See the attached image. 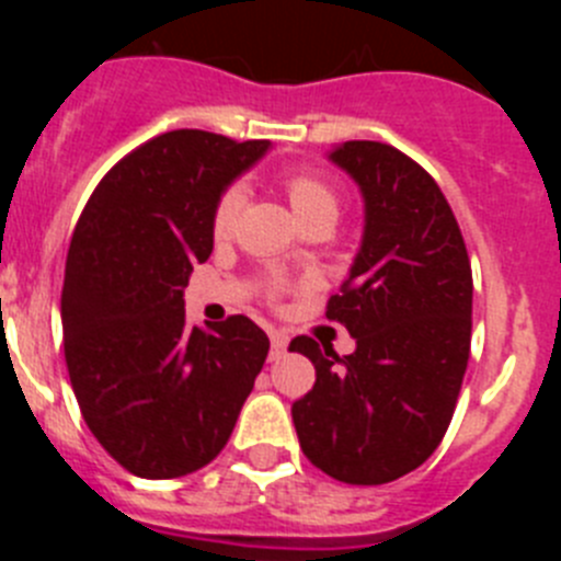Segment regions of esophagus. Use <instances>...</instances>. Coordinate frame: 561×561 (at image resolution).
<instances>
[{"label": "esophagus", "instance_id": "obj_1", "mask_svg": "<svg viewBox=\"0 0 561 561\" xmlns=\"http://www.w3.org/2000/svg\"><path fill=\"white\" fill-rule=\"evenodd\" d=\"M270 342H272V359H280L286 354V345H289V334L286 331H270Z\"/></svg>", "mask_w": 561, "mask_h": 561}]
</instances>
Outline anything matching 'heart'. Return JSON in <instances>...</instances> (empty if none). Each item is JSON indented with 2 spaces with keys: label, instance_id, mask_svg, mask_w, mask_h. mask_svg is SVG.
<instances>
[{
  "label": "heart",
  "instance_id": "b5f03b06",
  "mask_svg": "<svg viewBox=\"0 0 561 561\" xmlns=\"http://www.w3.org/2000/svg\"><path fill=\"white\" fill-rule=\"evenodd\" d=\"M286 196H289L291 207L306 225H314L320 219H336V210H340V196H336L334 185L325 182L323 176L317 173H289L284 180ZM244 205V187L230 185L221 191L219 202L213 207V236L227 238L236 227L238 213ZM280 280H272V291H277Z\"/></svg>",
  "mask_w": 561,
  "mask_h": 561
}]
</instances>
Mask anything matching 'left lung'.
I'll return each instance as SVG.
<instances>
[{"label":"left lung","mask_w":561,"mask_h":561,"mask_svg":"<svg viewBox=\"0 0 561 561\" xmlns=\"http://www.w3.org/2000/svg\"><path fill=\"white\" fill-rule=\"evenodd\" d=\"M365 199V232L325 317L356 351L311 336L314 388L291 404L306 458L329 478L381 485L419 469L453 421L472 345V266L438 182L388 142L348 140L329 153Z\"/></svg>","instance_id":"obj_1"}]
</instances>
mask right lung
<instances>
[{
    "instance_id": "add662e5",
    "label": "right lung",
    "mask_w": 561,
    "mask_h": 561,
    "mask_svg": "<svg viewBox=\"0 0 561 561\" xmlns=\"http://www.w3.org/2000/svg\"><path fill=\"white\" fill-rule=\"evenodd\" d=\"M266 140L176 128L98 182L67 252L64 356L101 447L146 480L191 474L225 449L270 336L250 317L187 325L185 286L213 252V207Z\"/></svg>"
}]
</instances>
